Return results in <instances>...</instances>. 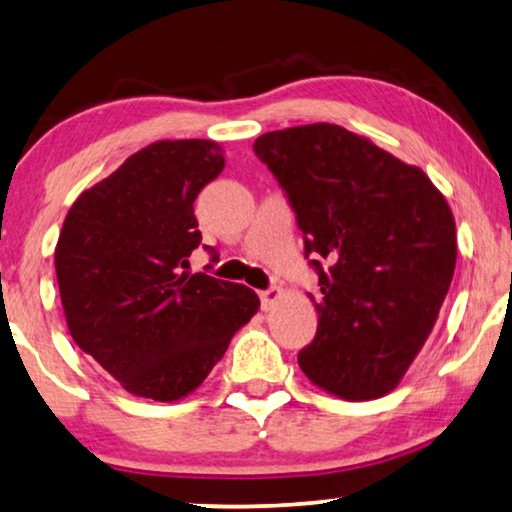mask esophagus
<instances>
[{
	"label": "esophagus",
	"instance_id": "obj_1",
	"mask_svg": "<svg viewBox=\"0 0 512 512\" xmlns=\"http://www.w3.org/2000/svg\"><path fill=\"white\" fill-rule=\"evenodd\" d=\"M282 296V292L278 287H269V289H264V292H259V301H262V310L264 312H269L273 305L278 303V299Z\"/></svg>",
	"mask_w": 512,
	"mask_h": 512
}]
</instances>
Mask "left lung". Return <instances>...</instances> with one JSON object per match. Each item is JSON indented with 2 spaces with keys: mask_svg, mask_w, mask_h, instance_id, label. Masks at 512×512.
I'll return each instance as SVG.
<instances>
[{
  "mask_svg": "<svg viewBox=\"0 0 512 512\" xmlns=\"http://www.w3.org/2000/svg\"><path fill=\"white\" fill-rule=\"evenodd\" d=\"M253 149L285 190L319 278V324L301 370L342 400L391 393L453 280L444 195L421 167L335 124L264 133Z\"/></svg>",
  "mask_w": 512,
  "mask_h": 512,
  "instance_id": "8db88e82",
  "label": "left lung"
}]
</instances>
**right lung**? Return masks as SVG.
I'll list each match as a JSON object with an SVG mask.
<instances>
[{"label": "right lung", "instance_id": "obj_1", "mask_svg": "<svg viewBox=\"0 0 512 512\" xmlns=\"http://www.w3.org/2000/svg\"><path fill=\"white\" fill-rule=\"evenodd\" d=\"M223 167L216 142H154L85 190L61 227L55 269L68 331L140 398L195 391L259 308L246 285L186 271L202 243L193 202Z\"/></svg>", "mask_w": 512, "mask_h": 512}]
</instances>
